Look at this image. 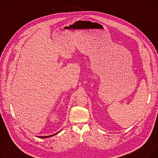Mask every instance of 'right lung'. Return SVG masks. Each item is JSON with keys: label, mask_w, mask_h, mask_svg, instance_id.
Returning <instances> with one entry per match:
<instances>
[{"label": "right lung", "mask_w": 158, "mask_h": 158, "mask_svg": "<svg viewBox=\"0 0 158 158\" xmlns=\"http://www.w3.org/2000/svg\"><path fill=\"white\" fill-rule=\"evenodd\" d=\"M56 134H57V133H56V134H54V135H50V136H38V138H49V137H51V136H54V135H56Z\"/></svg>", "instance_id": "obj_1"}]
</instances>
